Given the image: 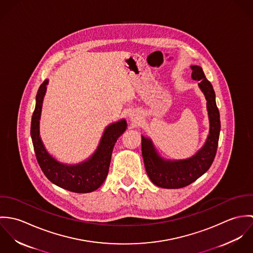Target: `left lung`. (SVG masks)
I'll return each instance as SVG.
<instances>
[{"instance_id":"obj_1","label":"left lung","mask_w":253,"mask_h":253,"mask_svg":"<svg viewBox=\"0 0 253 253\" xmlns=\"http://www.w3.org/2000/svg\"><path fill=\"white\" fill-rule=\"evenodd\" d=\"M192 78L199 81L205 93L211 129L205 146L192 158L183 161H165L155 151L151 140L142 136V157L146 172L151 181L162 188L179 189L186 187L209 170L216 155L220 133V115L215 102V92L211 82L200 66H192Z\"/></svg>"}]
</instances>
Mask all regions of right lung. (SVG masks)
Returning <instances> with one entry per match:
<instances>
[{
  "label": "right lung",
  "mask_w": 253,
  "mask_h": 253,
  "mask_svg": "<svg viewBox=\"0 0 253 253\" xmlns=\"http://www.w3.org/2000/svg\"><path fill=\"white\" fill-rule=\"evenodd\" d=\"M47 80H44L37 92L36 107L31 121V137L37 161L46 178L58 187L74 193H90L99 188L108 174L112 151L118 138L126 130L125 120L115 123L105 129L96 152L86 162L77 166H65L56 162L45 151L39 132L42 98Z\"/></svg>",
  "instance_id": "right-lung-1"
}]
</instances>
